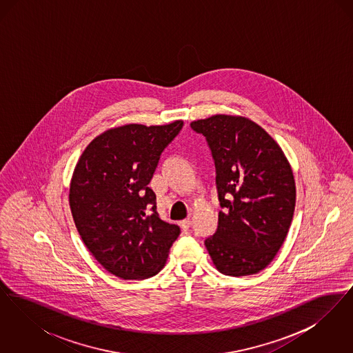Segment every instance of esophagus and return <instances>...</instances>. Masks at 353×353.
<instances>
[{
	"instance_id": "34e87169",
	"label": "esophagus",
	"mask_w": 353,
	"mask_h": 353,
	"mask_svg": "<svg viewBox=\"0 0 353 353\" xmlns=\"http://www.w3.org/2000/svg\"><path fill=\"white\" fill-rule=\"evenodd\" d=\"M180 225H181L183 230H188V229L190 228V225H192V221H190V219H183V221L180 222Z\"/></svg>"
}]
</instances>
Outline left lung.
Masks as SVG:
<instances>
[{
  "mask_svg": "<svg viewBox=\"0 0 353 353\" xmlns=\"http://www.w3.org/2000/svg\"><path fill=\"white\" fill-rule=\"evenodd\" d=\"M205 136L216 165L219 228L205 246L230 276L268 268L285 242L296 189L282 148L250 119L214 115L190 123Z\"/></svg>",
  "mask_w": 353,
  "mask_h": 353,
  "instance_id": "left-lung-1",
  "label": "left lung"
}]
</instances>
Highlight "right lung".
Here are the masks:
<instances>
[{
  "label": "right lung",
  "mask_w": 353,
  "mask_h": 353,
  "mask_svg": "<svg viewBox=\"0 0 353 353\" xmlns=\"http://www.w3.org/2000/svg\"><path fill=\"white\" fill-rule=\"evenodd\" d=\"M184 125L127 124L97 136L70 184V209L95 259L121 279H145L164 268L180 228L159 217L148 184L161 152Z\"/></svg>",
  "instance_id": "1"
}]
</instances>
